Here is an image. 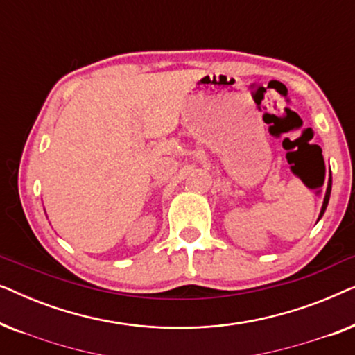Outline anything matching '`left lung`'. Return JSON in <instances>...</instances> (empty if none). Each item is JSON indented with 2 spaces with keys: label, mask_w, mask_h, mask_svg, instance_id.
I'll return each mask as SVG.
<instances>
[{
  "label": "left lung",
  "mask_w": 355,
  "mask_h": 355,
  "mask_svg": "<svg viewBox=\"0 0 355 355\" xmlns=\"http://www.w3.org/2000/svg\"><path fill=\"white\" fill-rule=\"evenodd\" d=\"M329 193H331V189H327V193H324V198H323V205H322V210H320V215H318V220L317 221H320L322 220V216H323V213H324V210H327V207H328V202H329Z\"/></svg>",
  "instance_id": "8db88e82"
}]
</instances>
